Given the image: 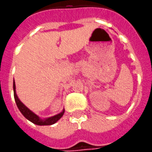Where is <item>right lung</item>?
I'll list each match as a JSON object with an SVG mask.
<instances>
[{"instance_id": "obj_1", "label": "right lung", "mask_w": 152, "mask_h": 152, "mask_svg": "<svg viewBox=\"0 0 152 152\" xmlns=\"http://www.w3.org/2000/svg\"><path fill=\"white\" fill-rule=\"evenodd\" d=\"M13 87H14V96H15V102H16V104H17L18 108L19 109V111L21 112L22 114L24 115V117L27 118L28 121H30L31 122H32L33 124H37V125H51V124H53L54 123H56L57 121H58L60 118L63 116V114H64V110H63L61 113L56 115H53L52 117L47 118V119H45V120L40 119V117H39L38 115H37L35 113H33L31 111H30V110H29V109H28V107H27L18 99V96L16 94V90H15V80H14Z\"/></svg>"}]
</instances>
